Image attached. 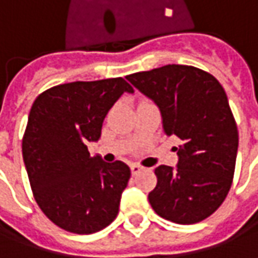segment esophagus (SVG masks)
Listing matches in <instances>:
<instances>
[{
    "label": "esophagus",
    "mask_w": 258,
    "mask_h": 258,
    "mask_svg": "<svg viewBox=\"0 0 258 258\" xmlns=\"http://www.w3.org/2000/svg\"><path fill=\"white\" fill-rule=\"evenodd\" d=\"M130 168H131V173H133V175H137V174L140 173L141 170H142V167H141V166H138V164H131V166H130Z\"/></svg>",
    "instance_id": "obj_1"
}]
</instances>
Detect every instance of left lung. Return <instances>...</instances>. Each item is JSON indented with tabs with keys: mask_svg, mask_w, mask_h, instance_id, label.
<instances>
[{
	"mask_svg": "<svg viewBox=\"0 0 258 258\" xmlns=\"http://www.w3.org/2000/svg\"><path fill=\"white\" fill-rule=\"evenodd\" d=\"M160 109L164 133L182 144L177 167L155 170L152 209L177 224H195L221 206L232 185L238 127L218 80L194 66L166 64L127 76Z\"/></svg>",
	"mask_w": 258,
	"mask_h": 258,
	"instance_id": "1",
	"label": "left lung"
}]
</instances>
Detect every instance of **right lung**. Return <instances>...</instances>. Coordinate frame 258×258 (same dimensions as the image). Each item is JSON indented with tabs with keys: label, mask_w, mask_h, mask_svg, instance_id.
Returning a JSON list of instances; mask_svg holds the SVG:
<instances>
[{
	"label": "right lung",
	"mask_w": 258,
	"mask_h": 258,
	"mask_svg": "<svg viewBox=\"0 0 258 258\" xmlns=\"http://www.w3.org/2000/svg\"><path fill=\"white\" fill-rule=\"evenodd\" d=\"M124 92L121 77L55 85L37 96L29 114L22 153L37 205L68 232L101 231L117 217L131 177L125 163L90 156L107 112Z\"/></svg>",
	"instance_id": "right-lung-1"
}]
</instances>
